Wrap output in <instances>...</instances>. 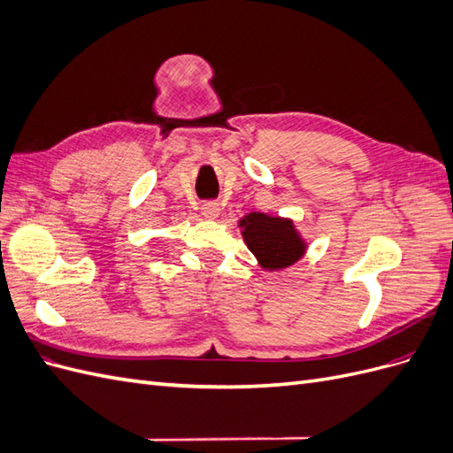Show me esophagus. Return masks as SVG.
<instances>
[{
	"label": "esophagus",
	"instance_id": "34e87169",
	"mask_svg": "<svg viewBox=\"0 0 453 453\" xmlns=\"http://www.w3.org/2000/svg\"><path fill=\"white\" fill-rule=\"evenodd\" d=\"M221 213V205L217 202H203L202 203V215L205 219H210V221H215V219Z\"/></svg>",
	"mask_w": 453,
	"mask_h": 453
}]
</instances>
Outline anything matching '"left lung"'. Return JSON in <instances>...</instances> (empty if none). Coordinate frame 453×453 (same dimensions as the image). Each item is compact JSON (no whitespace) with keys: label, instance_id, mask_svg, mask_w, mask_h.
<instances>
[{"label":"left lung","instance_id":"8db88e82","mask_svg":"<svg viewBox=\"0 0 453 453\" xmlns=\"http://www.w3.org/2000/svg\"><path fill=\"white\" fill-rule=\"evenodd\" d=\"M238 225L250 251L265 270L291 266L306 253V242L300 238L291 219L253 211L242 217Z\"/></svg>","mask_w":453,"mask_h":453}]
</instances>
